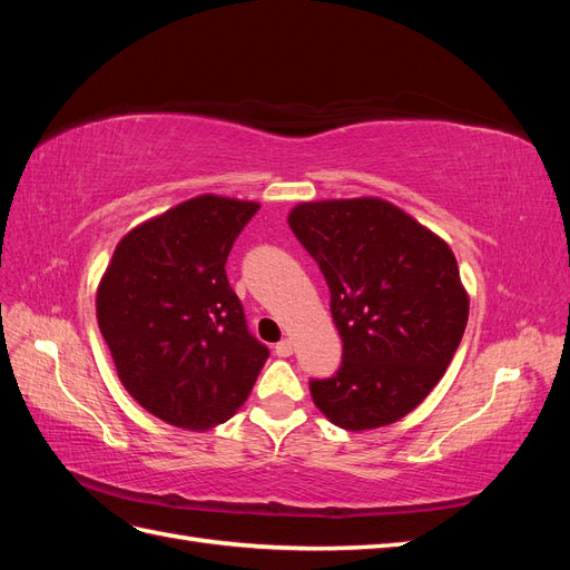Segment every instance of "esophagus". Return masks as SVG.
Returning a JSON list of instances; mask_svg holds the SVG:
<instances>
[{
  "label": "esophagus",
  "instance_id": "esophagus-1",
  "mask_svg": "<svg viewBox=\"0 0 570 570\" xmlns=\"http://www.w3.org/2000/svg\"><path fill=\"white\" fill-rule=\"evenodd\" d=\"M292 350H295V344H292V340L289 337H285V340H281L278 344H275V354L278 356H289L292 354Z\"/></svg>",
  "mask_w": 570,
  "mask_h": 570
}]
</instances>
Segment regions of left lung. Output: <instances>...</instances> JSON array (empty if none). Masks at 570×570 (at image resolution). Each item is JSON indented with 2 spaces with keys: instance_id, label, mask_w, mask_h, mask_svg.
<instances>
[{
  "instance_id": "1",
  "label": "left lung",
  "mask_w": 570,
  "mask_h": 570,
  "mask_svg": "<svg viewBox=\"0 0 570 570\" xmlns=\"http://www.w3.org/2000/svg\"><path fill=\"white\" fill-rule=\"evenodd\" d=\"M292 233L331 289L342 366L312 381L314 404L344 430L404 419L430 394L469 321L452 247L381 197L302 202Z\"/></svg>"
}]
</instances>
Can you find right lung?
Here are the masks:
<instances>
[{
  "mask_svg": "<svg viewBox=\"0 0 570 570\" xmlns=\"http://www.w3.org/2000/svg\"><path fill=\"white\" fill-rule=\"evenodd\" d=\"M258 202L199 195L118 239L97 285L116 373L151 416L212 430L247 402L268 350L247 333L226 262Z\"/></svg>",
  "mask_w": 570,
  "mask_h": 570,
  "instance_id": "right-lung-1",
  "label": "right lung"
}]
</instances>
